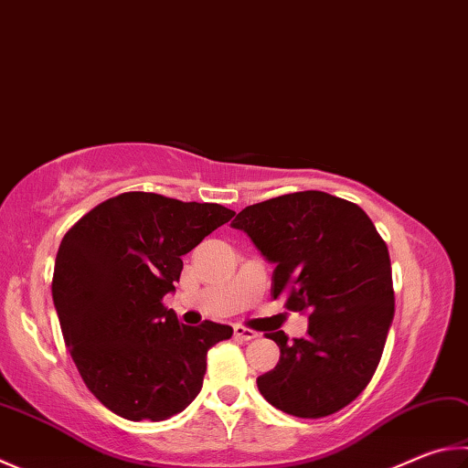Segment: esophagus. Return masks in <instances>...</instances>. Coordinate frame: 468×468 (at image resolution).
Returning <instances> with one entry per match:
<instances>
[{
  "mask_svg": "<svg viewBox=\"0 0 468 468\" xmlns=\"http://www.w3.org/2000/svg\"><path fill=\"white\" fill-rule=\"evenodd\" d=\"M233 331H235V337L243 339V342H250V339H256L260 335L258 331H253L250 327H243V325H235Z\"/></svg>",
  "mask_w": 468,
  "mask_h": 468,
  "instance_id": "34e87169",
  "label": "esophagus"
}]
</instances>
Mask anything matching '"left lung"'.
<instances>
[{
	"mask_svg": "<svg viewBox=\"0 0 468 468\" xmlns=\"http://www.w3.org/2000/svg\"><path fill=\"white\" fill-rule=\"evenodd\" d=\"M268 261L271 296L307 313V335L280 347L274 370L258 378L268 403L317 420L358 397L375 377L395 315L387 243L358 205L304 190L245 207L231 223Z\"/></svg>",
	"mask_w": 468,
	"mask_h": 468,
	"instance_id": "obj_1",
	"label": "left lung"
}]
</instances>
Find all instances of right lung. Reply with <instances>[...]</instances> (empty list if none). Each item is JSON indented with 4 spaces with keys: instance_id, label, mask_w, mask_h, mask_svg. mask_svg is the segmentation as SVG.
Here are the masks:
<instances>
[{
    "instance_id": "1",
    "label": "right lung",
    "mask_w": 468,
    "mask_h": 468,
    "mask_svg": "<svg viewBox=\"0 0 468 468\" xmlns=\"http://www.w3.org/2000/svg\"><path fill=\"white\" fill-rule=\"evenodd\" d=\"M235 212L153 192H124L83 215L58 245L53 301L65 346L98 401L124 420L161 421L202 388L207 354L233 329L184 325L164 296L182 256Z\"/></svg>"
}]
</instances>
